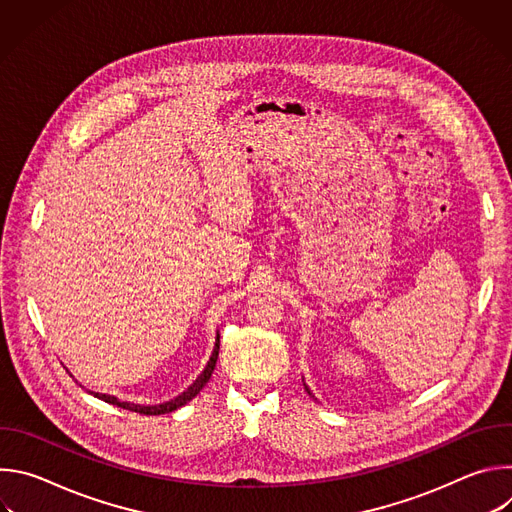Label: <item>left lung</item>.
<instances>
[{"label": "left lung", "mask_w": 512, "mask_h": 512, "mask_svg": "<svg viewBox=\"0 0 512 512\" xmlns=\"http://www.w3.org/2000/svg\"><path fill=\"white\" fill-rule=\"evenodd\" d=\"M302 381H304V379H302ZM304 387H306V391H308V395H312V391H310V389H308V385H306V383H304ZM312 397H314V395H312Z\"/></svg>", "instance_id": "1"}]
</instances>
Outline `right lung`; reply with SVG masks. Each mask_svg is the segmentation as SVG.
<instances>
[{"instance_id": "add662e5", "label": "right lung", "mask_w": 512, "mask_h": 512, "mask_svg": "<svg viewBox=\"0 0 512 512\" xmlns=\"http://www.w3.org/2000/svg\"><path fill=\"white\" fill-rule=\"evenodd\" d=\"M218 346H221V334L216 332L214 348H212V354H210V358H208V362H206L204 371L198 375V379H196L184 393H180L178 397H174V399H170V401H166V403H158V405H137V403L119 401L117 397L105 395V393H95V397L101 399V401H105V403H109V405H115V407H121V409H129V411H135V413H143V415H164V413H172V411H176L178 407H182V405H186L188 401H192V399L202 391V387L208 383V379L212 377V371H214V367H216Z\"/></svg>"}]
</instances>
